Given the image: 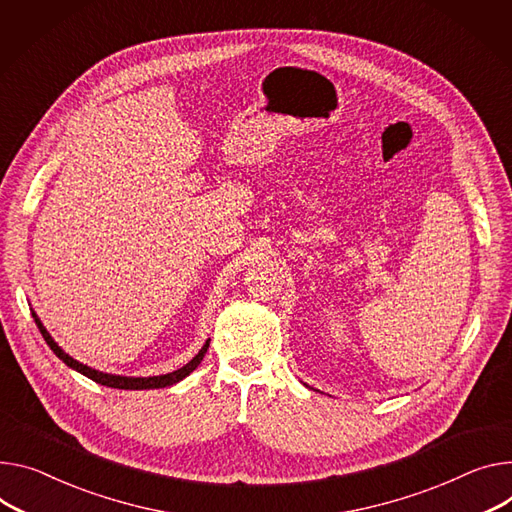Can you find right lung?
<instances>
[{"label":"right lung","instance_id":"obj_1","mask_svg":"<svg viewBox=\"0 0 512 512\" xmlns=\"http://www.w3.org/2000/svg\"><path fill=\"white\" fill-rule=\"evenodd\" d=\"M32 318L38 326V330H41L43 338L47 340V344L51 346V350L55 352V355L71 369H75L77 373H82L86 377H90L92 381L100 383V385H106V387H116V389H157V387H168V385H174L178 381H182L186 375H190L196 367L201 365L205 352L209 348V340L205 342V346L199 350V355H196L190 363H186L182 369L178 371H172V373H166V375H157V377H121V375H110V373H102V371H96V369H90L86 365H82L80 361L71 359L67 352L61 350V346L51 338V334L45 330V326L41 324V320L36 318V313H32Z\"/></svg>","mask_w":512,"mask_h":512}]
</instances>
